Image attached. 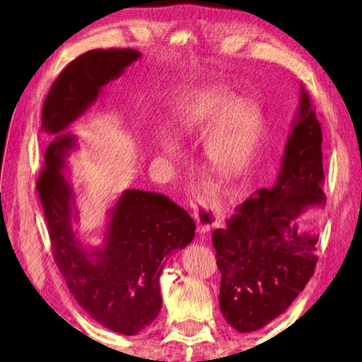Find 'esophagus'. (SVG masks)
Masks as SVG:
<instances>
[{"mask_svg":"<svg viewBox=\"0 0 362 362\" xmlns=\"http://www.w3.org/2000/svg\"><path fill=\"white\" fill-rule=\"evenodd\" d=\"M191 210L194 213L199 233H209L211 228L219 226V213L205 199H196L191 202Z\"/></svg>","mask_w":362,"mask_h":362,"instance_id":"obj_1","label":"esophagus"}]
</instances>
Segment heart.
I'll list each match as a JSON object with an SVG mask.
<instances>
[{"instance_id": "b5f03b06", "label": "heart", "mask_w": 362, "mask_h": 362, "mask_svg": "<svg viewBox=\"0 0 362 362\" xmlns=\"http://www.w3.org/2000/svg\"><path fill=\"white\" fill-rule=\"evenodd\" d=\"M216 119L218 124L206 141V158L214 173L230 177L247 163L258 138L261 115L255 103L245 99L233 103L228 91L211 90L191 103L180 126L210 124Z\"/></svg>"}]
</instances>
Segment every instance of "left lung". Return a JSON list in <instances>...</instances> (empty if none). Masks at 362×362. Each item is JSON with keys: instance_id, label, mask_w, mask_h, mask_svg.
Instances as JSON below:
<instances>
[{"instance_id": "obj_1", "label": "left lung", "mask_w": 362, "mask_h": 362, "mask_svg": "<svg viewBox=\"0 0 362 362\" xmlns=\"http://www.w3.org/2000/svg\"><path fill=\"white\" fill-rule=\"evenodd\" d=\"M322 127L300 87L281 168L272 188L255 191L224 228L213 232L221 271L219 306L240 333L261 329L289 308L314 274L319 236L297 227L300 214L325 205Z\"/></svg>"}]
</instances>
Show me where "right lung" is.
I'll return each instance as SVG.
<instances>
[{"label":"right lung","mask_w":362,"mask_h":362,"mask_svg":"<svg viewBox=\"0 0 362 362\" xmlns=\"http://www.w3.org/2000/svg\"><path fill=\"white\" fill-rule=\"evenodd\" d=\"M140 57L135 49H93L65 66L43 104L42 130L56 138L37 180L52 255L68 289L90 317L126 336L157 319L166 257L193 241L196 224L163 194L126 189L107 213L103 247L83 244L74 191L64 175L76 136L65 130L95 104L103 87Z\"/></svg>","instance_id":"right-lung-1"}]
</instances>
